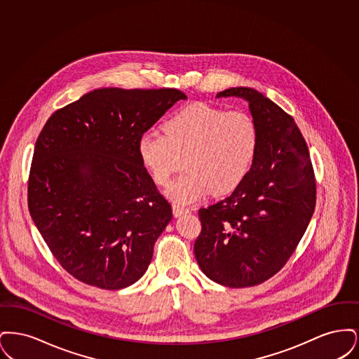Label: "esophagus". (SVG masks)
<instances>
[{"instance_id":"esophagus-1","label":"esophagus","mask_w":359,"mask_h":359,"mask_svg":"<svg viewBox=\"0 0 359 359\" xmlns=\"http://www.w3.org/2000/svg\"><path fill=\"white\" fill-rule=\"evenodd\" d=\"M172 211H173V215H175V217H180V215H183V214L189 212V208L177 205V203H173V205H172Z\"/></svg>"}]
</instances>
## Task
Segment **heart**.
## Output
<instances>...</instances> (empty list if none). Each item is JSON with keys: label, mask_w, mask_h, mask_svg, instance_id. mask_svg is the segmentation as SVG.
Here are the masks:
<instances>
[{"label": "heart", "mask_w": 359, "mask_h": 359, "mask_svg": "<svg viewBox=\"0 0 359 359\" xmlns=\"http://www.w3.org/2000/svg\"><path fill=\"white\" fill-rule=\"evenodd\" d=\"M163 130L140 137L137 152L158 186L171 182L184 157L187 172L167 189L179 205L198 202L210 191L222 195L236 189L250 170L258 147V126L250 113L210 103L182 107L164 122Z\"/></svg>", "instance_id": "heart-1"}]
</instances>
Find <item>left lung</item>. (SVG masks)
Here are the masks:
<instances>
[{"label":"left lung","instance_id":"obj_1","mask_svg":"<svg viewBox=\"0 0 359 359\" xmlns=\"http://www.w3.org/2000/svg\"><path fill=\"white\" fill-rule=\"evenodd\" d=\"M217 97L249 102L258 126L253 164L231 195L199 210L202 231L194 252L203 273L230 288L262 284L296 250L316 203L307 142L278 104L250 87Z\"/></svg>","mask_w":359,"mask_h":359}]
</instances>
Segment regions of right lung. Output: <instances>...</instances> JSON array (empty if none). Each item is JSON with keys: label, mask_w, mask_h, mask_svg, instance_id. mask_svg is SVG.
I'll return each instance as SVG.
<instances>
[{"label": "right lung", "mask_w": 359, "mask_h": 359, "mask_svg": "<svg viewBox=\"0 0 359 359\" xmlns=\"http://www.w3.org/2000/svg\"><path fill=\"white\" fill-rule=\"evenodd\" d=\"M186 94L98 88L56 110L36 140L28 208L48 249L76 280L116 290L147 272L171 205L137 144Z\"/></svg>", "instance_id": "obj_1"}]
</instances>
